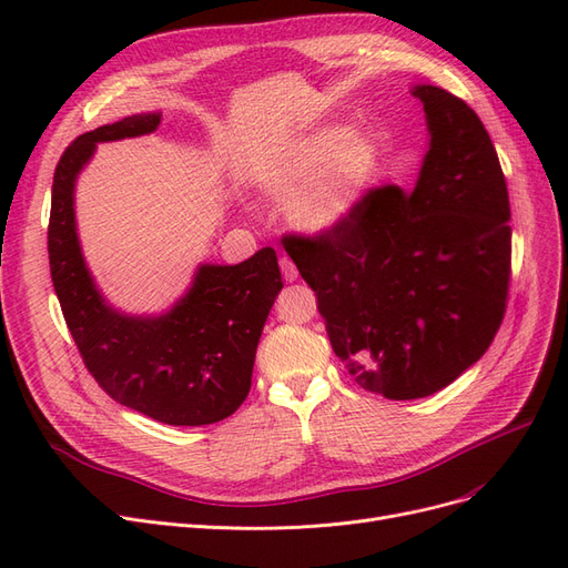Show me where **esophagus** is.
I'll return each mask as SVG.
<instances>
[{
    "mask_svg": "<svg viewBox=\"0 0 568 568\" xmlns=\"http://www.w3.org/2000/svg\"><path fill=\"white\" fill-rule=\"evenodd\" d=\"M280 267H282V274H284V280L286 282H296L298 280V267H296V263L291 261L288 255H284L282 261H280Z\"/></svg>",
    "mask_w": 568,
    "mask_h": 568,
    "instance_id": "esophagus-1",
    "label": "esophagus"
}]
</instances>
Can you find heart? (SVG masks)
Segmentation results:
<instances>
[{
	"instance_id": "heart-1",
	"label": "heart",
	"mask_w": 568,
	"mask_h": 568,
	"mask_svg": "<svg viewBox=\"0 0 568 568\" xmlns=\"http://www.w3.org/2000/svg\"><path fill=\"white\" fill-rule=\"evenodd\" d=\"M379 149L367 134L329 125L282 151L261 175L274 199L291 201V215L307 230H329L346 220L372 184Z\"/></svg>"
}]
</instances>
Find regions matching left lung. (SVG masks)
Returning a JSON list of instances; mask_svg holds the SVG:
<instances>
[{
	"instance_id": "left-lung-1",
	"label": "left lung",
	"mask_w": 568,
	"mask_h": 568,
	"mask_svg": "<svg viewBox=\"0 0 568 568\" xmlns=\"http://www.w3.org/2000/svg\"><path fill=\"white\" fill-rule=\"evenodd\" d=\"M412 94L432 134L417 186H374L338 225L282 236L334 353L388 400L424 398L478 363L511 277L509 194L490 134L448 90Z\"/></svg>"
}]
</instances>
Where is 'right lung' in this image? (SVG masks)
I'll return each instance as SVG.
<instances>
[{
    "mask_svg": "<svg viewBox=\"0 0 568 568\" xmlns=\"http://www.w3.org/2000/svg\"><path fill=\"white\" fill-rule=\"evenodd\" d=\"M159 123V113L130 115L80 134L63 151L51 186L49 270L94 382L151 419L203 426L234 415L246 400L257 341L284 282L277 253L267 246L239 265H201L189 294L161 317L120 315L101 298L78 244L75 178L97 142L149 134Z\"/></svg>",
    "mask_w": 568,
    "mask_h": 568,
    "instance_id": "obj_1",
    "label": "right lung"
}]
</instances>
